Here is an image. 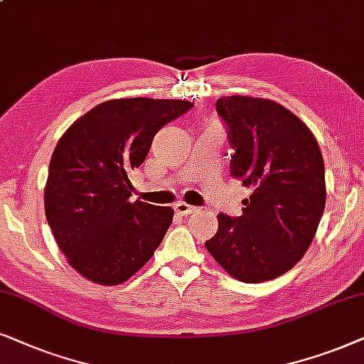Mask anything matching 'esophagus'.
I'll use <instances>...</instances> for the list:
<instances>
[{"label":"esophagus","instance_id":"obj_1","mask_svg":"<svg viewBox=\"0 0 364 364\" xmlns=\"http://www.w3.org/2000/svg\"><path fill=\"white\" fill-rule=\"evenodd\" d=\"M174 210H176L178 215H183V216H186V215H193V213L198 211L195 206L188 205V203H185V201H178L176 205H174Z\"/></svg>","mask_w":364,"mask_h":364}]
</instances>
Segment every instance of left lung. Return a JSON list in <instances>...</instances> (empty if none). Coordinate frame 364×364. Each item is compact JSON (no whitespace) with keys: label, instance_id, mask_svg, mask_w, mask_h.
Here are the masks:
<instances>
[{"label":"left lung","instance_id":"1","mask_svg":"<svg viewBox=\"0 0 364 364\" xmlns=\"http://www.w3.org/2000/svg\"><path fill=\"white\" fill-rule=\"evenodd\" d=\"M216 111L235 149L231 176L253 193L241 216L218 215L206 250L243 283L278 278L316 235L326 203L323 154L308 126L274 101L223 96Z\"/></svg>","mask_w":364,"mask_h":364}]
</instances>
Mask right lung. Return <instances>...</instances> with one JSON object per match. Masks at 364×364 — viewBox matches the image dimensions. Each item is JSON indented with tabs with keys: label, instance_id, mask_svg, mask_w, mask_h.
<instances>
[{
	"label": "right lung",
	"instance_id": "1",
	"mask_svg": "<svg viewBox=\"0 0 364 364\" xmlns=\"http://www.w3.org/2000/svg\"><path fill=\"white\" fill-rule=\"evenodd\" d=\"M190 101H105L77 118L53 151L45 211L58 248L77 273L114 287L151 259L173 221V208L132 201V169L141 166L164 124Z\"/></svg>",
	"mask_w": 364,
	"mask_h": 364
}]
</instances>
